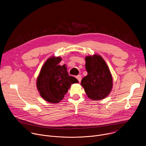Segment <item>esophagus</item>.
I'll return each instance as SVG.
<instances>
[{"label":"esophagus","mask_w":146,"mask_h":146,"mask_svg":"<svg viewBox=\"0 0 146 146\" xmlns=\"http://www.w3.org/2000/svg\"><path fill=\"white\" fill-rule=\"evenodd\" d=\"M76 78H77V79L78 80V81L79 82L81 81V75H78V76H76Z\"/></svg>","instance_id":"esophagus-1"}]
</instances>
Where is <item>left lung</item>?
<instances>
[{
  "label": "left lung",
  "mask_w": 146,
  "mask_h": 146,
  "mask_svg": "<svg viewBox=\"0 0 146 146\" xmlns=\"http://www.w3.org/2000/svg\"><path fill=\"white\" fill-rule=\"evenodd\" d=\"M86 68L87 76L81 80L88 97L94 100L107 97L113 88V78L105 61L99 55L86 57Z\"/></svg>",
  "instance_id": "8db88e82"
}]
</instances>
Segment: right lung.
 <instances>
[{"instance_id":"1","label":"right lung","mask_w":146,"mask_h":146,"mask_svg":"<svg viewBox=\"0 0 146 146\" xmlns=\"http://www.w3.org/2000/svg\"><path fill=\"white\" fill-rule=\"evenodd\" d=\"M60 57L48 58L41 68L37 78V88L40 95L46 101L59 103L63 99L71 84L78 83L75 77L70 76L65 65H59Z\"/></svg>"}]
</instances>
